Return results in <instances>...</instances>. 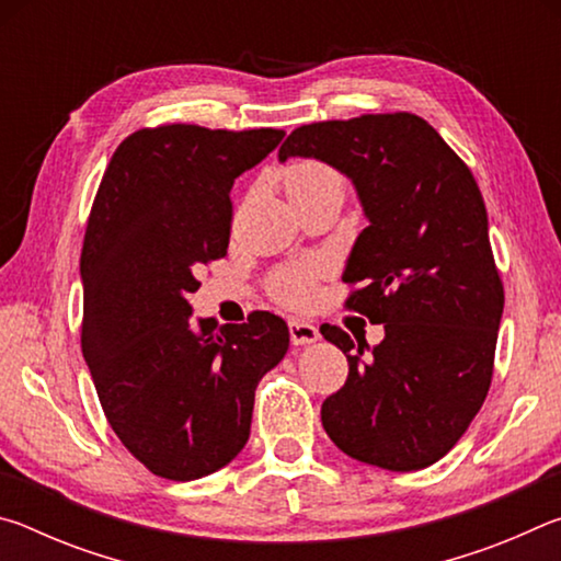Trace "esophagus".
<instances>
[{
  "label": "esophagus",
  "instance_id": "obj_1",
  "mask_svg": "<svg viewBox=\"0 0 561 561\" xmlns=\"http://www.w3.org/2000/svg\"><path fill=\"white\" fill-rule=\"evenodd\" d=\"M289 336L294 346H307L319 341V329L304 319H289Z\"/></svg>",
  "mask_w": 561,
  "mask_h": 561
}]
</instances>
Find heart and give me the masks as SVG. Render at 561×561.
<instances>
[{"label":"heart","instance_id":"obj_1","mask_svg":"<svg viewBox=\"0 0 561 561\" xmlns=\"http://www.w3.org/2000/svg\"><path fill=\"white\" fill-rule=\"evenodd\" d=\"M287 190H297V187H307V185H317L324 183V180H339L334 170H329L321 163H294L287 175ZM277 294L289 304H301L311 297V282H309V270H284L277 277Z\"/></svg>","mask_w":561,"mask_h":561}]
</instances>
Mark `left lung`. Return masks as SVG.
<instances>
[{"label": "left lung", "mask_w": 561, "mask_h": 561, "mask_svg": "<svg viewBox=\"0 0 561 561\" xmlns=\"http://www.w3.org/2000/svg\"><path fill=\"white\" fill-rule=\"evenodd\" d=\"M287 158L321 160L354 183L368 227L341 279L364 284L346 304L386 331L368 348L321 327L348 360L344 388L321 405L324 431L366 465L428 468L485 401L505 307L478 183L413 113L309 123L284 140Z\"/></svg>", "instance_id": "1"}]
</instances>
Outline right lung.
<instances>
[{
    "label": "right lung",
    "mask_w": 561,
    "mask_h": 561,
    "mask_svg": "<svg viewBox=\"0 0 561 561\" xmlns=\"http://www.w3.org/2000/svg\"><path fill=\"white\" fill-rule=\"evenodd\" d=\"M284 130L144 128L116 148L81 250L83 358L113 433L160 478L217 472L250 438L254 391L289 348L270 311L190 321L195 272L230 244L234 178Z\"/></svg>",
    "instance_id": "right-lung-1"
}]
</instances>
